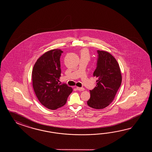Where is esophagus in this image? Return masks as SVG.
I'll return each instance as SVG.
<instances>
[{"mask_svg": "<svg viewBox=\"0 0 152 152\" xmlns=\"http://www.w3.org/2000/svg\"><path fill=\"white\" fill-rule=\"evenodd\" d=\"M77 89L78 91H81L85 90V88H84V87H77Z\"/></svg>", "mask_w": 152, "mask_h": 152, "instance_id": "1", "label": "esophagus"}]
</instances>
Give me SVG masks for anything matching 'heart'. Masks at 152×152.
<instances>
[{"instance_id":"heart-1","label":"heart","mask_w":152,"mask_h":152,"mask_svg":"<svg viewBox=\"0 0 152 152\" xmlns=\"http://www.w3.org/2000/svg\"><path fill=\"white\" fill-rule=\"evenodd\" d=\"M81 57H87L88 58L90 57V54L89 52L87 50V49H83L81 50Z\"/></svg>"}]
</instances>
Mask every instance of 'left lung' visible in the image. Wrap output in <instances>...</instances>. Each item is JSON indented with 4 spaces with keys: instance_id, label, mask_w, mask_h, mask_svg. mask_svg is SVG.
<instances>
[{
    "instance_id": "1",
    "label": "left lung",
    "mask_w": 152,
    "mask_h": 152,
    "mask_svg": "<svg viewBox=\"0 0 152 152\" xmlns=\"http://www.w3.org/2000/svg\"><path fill=\"white\" fill-rule=\"evenodd\" d=\"M97 67L93 75L98 77L96 86L90 90V98L87 102L89 107L102 109L113 101L122 83L120 66L116 58L106 51L97 50Z\"/></svg>"
}]
</instances>
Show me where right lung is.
<instances>
[{"label":"right lung","mask_w":152,"mask_h":152,"mask_svg":"<svg viewBox=\"0 0 152 152\" xmlns=\"http://www.w3.org/2000/svg\"><path fill=\"white\" fill-rule=\"evenodd\" d=\"M62 52L59 49L45 52L37 59L32 69V86L36 96L39 102L50 110L63 107L73 91L66 84L58 83Z\"/></svg>","instance_id":"obj_1"}]
</instances>
